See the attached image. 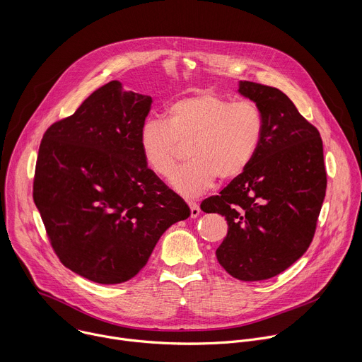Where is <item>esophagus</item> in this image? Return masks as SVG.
Segmentation results:
<instances>
[{"label":"esophagus","mask_w":362,"mask_h":362,"mask_svg":"<svg viewBox=\"0 0 362 362\" xmlns=\"http://www.w3.org/2000/svg\"><path fill=\"white\" fill-rule=\"evenodd\" d=\"M189 206H190V218H197L200 215L199 204L194 202H189Z\"/></svg>","instance_id":"obj_1"}]
</instances>
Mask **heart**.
<instances>
[{"instance_id":"b5f03b06","label":"heart","mask_w":362,"mask_h":362,"mask_svg":"<svg viewBox=\"0 0 362 362\" xmlns=\"http://www.w3.org/2000/svg\"><path fill=\"white\" fill-rule=\"evenodd\" d=\"M165 122L150 119L139 134L147 169L169 179L187 146L190 162L179 169L173 187L193 197L211 189L219 177L230 182L242 176L261 147L265 116L252 100L233 101L204 91L179 98L166 107Z\"/></svg>"}]
</instances>
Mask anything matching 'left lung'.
<instances>
[{"label":"left lung","instance_id":"obj_1","mask_svg":"<svg viewBox=\"0 0 362 362\" xmlns=\"http://www.w3.org/2000/svg\"><path fill=\"white\" fill-rule=\"evenodd\" d=\"M239 93L264 112L265 132L247 170L200 209L219 214L228 235L218 262L240 281H264L288 269L311 245L327 192L320 132L281 90L240 81Z\"/></svg>","mask_w":362,"mask_h":362}]
</instances>
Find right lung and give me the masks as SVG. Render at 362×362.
<instances>
[{
	"instance_id": "1",
	"label": "right lung",
	"mask_w": 362,
	"mask_h": 362,
	"mask_svg": "<svg viewBox=\"0 0 362 362\" xmlns=\"http://www.w3.org/2000/svg\"><path fill=\"white\" fill-rule=\"evenodd\" d=\"M151 97L115 80L93 91L41 140L33 199L60 262L97 284L136 276L185 200L143 162L139 134Z\"/></svg>"
}]
</instances>
